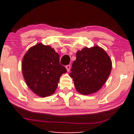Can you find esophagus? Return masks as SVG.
<instances>
[{
	"label": "esophagus",
	"mask_w": 134,
	"mask_h": 134,
	"mask_svg": "<svg viewBox=\"0 0 134 134\" xmlns=\"http://www.w3.org/2000/svg\"><path fill=\"white\" fill-rule=\"evenodd\" d=\"M65 68H66L67 71H69L70 70V68H71V65H66V67H65Z\"/></svg>",
	"instance_id": "34e87169"
}]
</instances>
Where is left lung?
I'll use <instances>...</instances> for the list:
<instances>
[{"label": "left lung", "mask_w": 134, "mask_h": 134, "mask_svg": "<svg viewBox=\"0 0 134 134\" xmlns=\"http://www.w3.org/2000/svg\"><path fill=\"white\" fill-rule=\"evenodd\" d=\"M112 70V62L107 53L98 46L78 51L70 76L77 92L83 94L93 93L107 80Z\"/></svg>", "instance_id": "1"}]
</instances>
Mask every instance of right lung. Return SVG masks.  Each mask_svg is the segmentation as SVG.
Instances as JSON below:
<instances>
[{
  "label": "right lung",
  "instance_id": "obj_1",
  "mask_svg": "<svg viewBox=\"0 0 134 134\" xmlns=\"http://www.w3.org/2000/svg\"><path fill=\"white\" fill-rule=\"evenodd\" d=\"M24 77L29 89L41 97L55 92L60 76L67 70L60 56L48 45L38 44L28 49L22 63Z\"/></svg>",
  "mask_w": 134,
  "mask_h": 134
}]
</instances>
